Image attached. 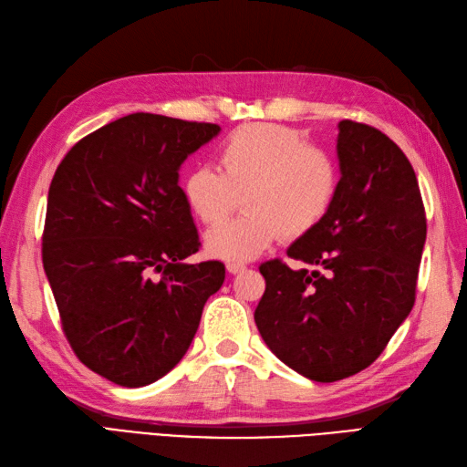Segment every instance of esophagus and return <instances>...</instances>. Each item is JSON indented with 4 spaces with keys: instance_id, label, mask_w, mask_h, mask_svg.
Listing matches in <instances>:
<instances>
[{
    "instance_id": "esophagus-1",
    "label": "esophagus",
    "mask_w": 467,
    "mask_h": 467,
    "mask_svg": "<svg viewBox=\"0 0 467 467\" xmlns=\"http://www.w3.org/2000/svg\"><path fill=\"white\" fill-rule=\"evenodd\" d=\"M244 268H246L244 262H229V265H226V270H229L231 274H238V272H243Z\"/></svg>"
}]
</instances>
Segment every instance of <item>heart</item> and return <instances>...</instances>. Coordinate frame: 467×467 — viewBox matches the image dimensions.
Returning a JSON list of instances; mask_svg holds the SVG:
<instances>
[{
  "label": "heart",
  "instance_id": "heart-1",
  "mask_svg": "<svg viewBox=\"0 0 467 467\" xmlns=\"http://www.w3.org/2000/svg\"><path fill=\"white\" fill-rule=\"evenodd\" d=\"M217 170L199 165L183 179V197L205 224L224 221L243 195V217L207 234L213 256L254 258L282 234L302 238L326 221L341 185L336 155L280 124L236 128L217 148Z\"/></svg>",
  "mask_w": 467,
  "mask_h": 467
}]
</instances>
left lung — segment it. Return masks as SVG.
<instances>
[{
	"label": "left lung",
	"mask_w": 467,
	"mask_h": 467,
	"mask_svg": "<svg viewBox=\"0 0 467 467\" xmlns=\"http://www.w3.org/2000/svg\"><path fill=\"white\" fill-rule=\"evenodd\" d=\"M341 185L317 229L260 265L262 339L290 368L333 382L367 368L410 314L426 213L404 151L380 130L343 119Z\"/></svg>",
	"instance_id": "1"
}]
</instances>
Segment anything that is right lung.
Here are the masks:
<instances>
[{"mask_svg": "<svg viewBox=\"0 0 467 467\" xmlns=\"http://www.w3.org/2000/svg\"><path fill=\"white\" fill-rule=\"evenodd\" d=\"M217 124L136 112L77 141L47 199L43 266L82 365L119 387L151 385L182 361L224 282L201 243L179 167Z\"/></svg>", "mask_w": 467, "mask_h": 467, "instance_id": "add662e5", "label": "right lung"}]
</instances>
